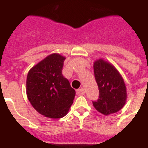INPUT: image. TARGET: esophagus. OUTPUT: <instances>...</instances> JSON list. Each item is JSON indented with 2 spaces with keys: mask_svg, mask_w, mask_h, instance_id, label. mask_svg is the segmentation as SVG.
Segmentation results:
<instances>
[{
  "mask_svg": "<svg viewBox=\"0 0 148 148\" xmlns=\"http://www.w3.org/2000/svg\"><path fill=\"white\" fill-rule=\"evenodd\" d=\"M85 94V90L84 88H79V89L77 90V95L79 96H81V95H83Z\"/></svg>",
  "mask_w": 148,
  "mask_h": 148,
  "instance_id": "34e87169",
  "label": "esophagus"
}]
</instances>
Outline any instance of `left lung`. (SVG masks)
<instances>
[{"mask_svg": "<svg viewBox=\"0 0 148 148\" xmlns=\"http://www.w3.org/2000/svg\"><path fill=\"white\" fill-rule=\"evenodd\" d=\"M95 78L99 90V97L92 101L99 112L105 115L117 112L125 104V83L115 67L103 60L94 63Z\"/></svg>", "mask_w": 148, "mask_h": 148, "instance_id": "obj_1", "label": "left lung"}]
</instances>
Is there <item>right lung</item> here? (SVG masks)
Returning a JSON list of instances; mask_svg holds the SVG:
<instances>
[{
    "mask_svg": "<svg viewBox=\"0 0 148 148\" xmlns=\"http://www.w3.org/2000/svg\"><path fill=\"white\" fill-rule=\"evenodd\" d=\"M65 58L53 53L33 67L27 77V95L38 112L51 119L67 114L75 97V90L62 75Z\"/></svg>",
    "mask_w": 148,
    "mask_h": 148,
    "instance_id": "add662e5",
    "label": "right lung"
}]
</instances>
